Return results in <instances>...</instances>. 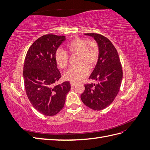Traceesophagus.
<instances>
[{
  "label": "esophagus",
  "instance_id": "34e87169",
  "mask_svg": "<svg viewBox=\"0 0 150 150\" xmlns=\"http://www.w3.org/2000/svg\"><path fill=\"white\" fill-rule=\"evenodd\" d=\"M70 84H71V87H74V86H76V83H72V82H71Z\"/></svg>",
  "mask_w": 150,
  "mask_h": 150
}]
</instances>
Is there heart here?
<instances>
[{
  "mask_svg": "<svg viewBox=\"0 0 150 150\" xmlns=\"http://www.w3.org/2000/svg\"><path fill=\"white\" fill-rule=\"evenodd\" d=\"M67 52L71 56L78 55L77 64L79 66L69 68L64 74V78L72 83L80 82L88 76L89 69L96 66L99 57V49L93 39L76 38L66 45ZM54 59L60 69H65L69 64V54L62 49H58Z\"/></svg>",
  "mask_w": 150,
  "mask_h": 150,
  "instance_id": "heart-1",
  "label": "heart"
}]
</instances>
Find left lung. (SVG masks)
I'll return each instance as SVG.
<instances>
[{
    "label": "left lung",
    "instance_id": "8db88e82",
    "mask_svg": "<svg viewBox=\"0 0 150 150\" xmlns=\"http://www.w3.org/2000/svg\"><path fill=\"white\" fill-rule=\"evenodd\" d=\"M96 40L99 57L89 79L98 81L86 84L81 99L86 106L94 110H102L112 103L119 92L122 78V66L118 53L107 38L97 33H86Z\"/></svg>",
    "mask_w": 150,
    "mask_h": 150
}]
</instances>
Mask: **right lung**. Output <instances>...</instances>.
Here are the masks:
<instances>
[{
	"instance_id": "obj_1",
	"label": "right lung",
	"mask_w": 150,
	"mask_h": 150,
	"mask_svg": "<svg viewBox=\"0 0 150 150\" xmlns=\"http://www.w3.org/2000/svg\"><path fill=\"white\" fill-rule=\"evenodd\" d=\"M65 40L64 35H44L31 45L25 58L23 77L26 94L35 110L48 116L62 110L71 89L69 81L54 85L61 78L54 54Z\"/></svg>"
}]
</instances>
